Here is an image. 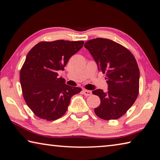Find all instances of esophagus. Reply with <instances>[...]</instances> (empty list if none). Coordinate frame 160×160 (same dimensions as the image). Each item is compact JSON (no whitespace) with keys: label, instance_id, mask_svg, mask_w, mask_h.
I'll return each mask as SVG.
<instances>
[{"label":"esophagus","instance_id":"34e87169","mask_svg":"<svg viewBox=\"0 0 160 160\" xmlns=\"http://www.w3.org/2000/svg\"><path fill=\"white\" fill-rule=\"evenodd\" d=\"M82 93H83V94H84L85 96H91V94H92V92H91V91L86 90V89H84V90L82 91Z\"/></svg>","mask_w":160,"mask_h":160}]
</instances>
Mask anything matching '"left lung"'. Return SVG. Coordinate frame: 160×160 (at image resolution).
I'll use <instances>...</instances> for the list:
<instances>
[{
	"label": "left lung",
	"mask_w": 160,
	"mask_h": 160,
	"mask_svg": "<svg viewBox=\"0 0 160 160\" xmlns=\"http://www.w3.org/2000/svg\"><path fill=\"white\" fill-rule=\"evenodd\" d=\"M84 47L93 56L98 69L106 73L108 84L107 92L102 89L92 91L101 101L95 113L105 120L120 118L138 96L140 71L136 60L127 48L109 39L90 40Z\"/></svg>",
	"instance_id": "8db88e82"
}]
</instances>
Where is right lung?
<instances>
[{
	"mask_svg": "<svg viewBox=\"0 0 160 160\" xmlns=\"http://www.w3.org/2000/svg\"><path fill=\"white\" fill-rule=\"evenodd\" d=\"M84 41L58 40L40 42L29 51L20 73V82L25 102L38 118L55 120L66 113L71 97L82 89L65 84L58 78L70 58Z\"/></svg>",
	"mask_w": 160,
	"mask_h": 160,
	"instance_id": "obj_1",
	"label": "right lung"
}]
</instances>
